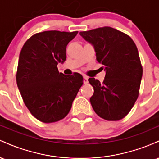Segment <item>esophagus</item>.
<instances>
[{
	"label": "esophagus",
	"mask_w": 159,
	"mask_h": 159,
	"mask_svg": "<svg viewBox=\"0 0 159 159\" xmlns=\"http://www.w3.org/2000/svg\"><path fill=\"white\" fill-rule=\"evenodd\" d=\"M88 83V77L84 75V84H87Z\"/></svg>",
	"instance_id": "1"
}]
</instances>
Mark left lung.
I'll return each instance as SVG.
<instances>
[{
  "mask_svg": "<svg viewBox=\"0 0 159 159\" xmlns=\"http://www.w3.org/2000/svg\"><path fill=\"white\" fill-rule=\"evenodd\" d=\"M93 45L96 60L106 72L102 83L94 78L89 82L94 90L90 101L96 114L108 121L125 117L139 95L143 68L135 43L127 34L103 27L80 32Z\"/></svg>",
  "mask_w": 159,
  "mask_h": 159,
  "instance_id": "8db88e82",
  "label": "left lung"
}]
</instances>
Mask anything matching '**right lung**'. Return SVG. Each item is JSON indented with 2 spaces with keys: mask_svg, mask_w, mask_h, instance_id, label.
<instances>
[{
  "mask_svg": "<svg viewBox=\"0 0 159 159\" xmlns=\"http://www.w3.org/2000/svg\"><path fill=\"white\" fill-rule=\"evenodd\" d=\"M77 34L58 30L38 33L21 48L16 72L18 88L31 114L43 123L63 119L83 84L81 74L66 75L57 67L66 61L67 45Z\"/></svg>",
  "mask_w": 159,
  "mask_h": 159,
  "instance_id": "right-lung-1",
  "label": "right lung"
}]
</instances>
